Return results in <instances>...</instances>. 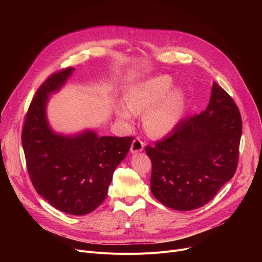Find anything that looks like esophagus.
Instances as JSON below:
<instances>
[{"label": "esophagus", "instance_id": "1", "mask_svg": "<svg viewBox=\"0 0 262 262\" xmlns=\"http://www.w3.org/2000/svg\"><path fill=\"white\" fill-rule=\"evenodd\" d=\"M144 147V142L140 140V138H136L130 146V152L132 153H138V152H142Z\"/></svg>", "mask_w": 262, "mask_h": 262}]
</instances>
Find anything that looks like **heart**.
Wrapping results in <instances>:
<instances>
[{"mask_svg": "<svg viewBox=\"0 0 262 262\" xmlns=\"http://www.w3.org/2000/svg\"><path fill=\"white\" fill-rule=\"evenodd\" d=\"M174 78L162 74L147 78L128 88L126 104L116 108L118 117L130 122L134 115L143 113V124L146 132L161 137L172 132L183 119L187 106V90L182 85H174Z\"/></svg>", "mask_w": 262, "mask_h": 262, "instance_id": "1", "label": "heart"}]
</instances>
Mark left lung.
<instances>
[{"label":"left lung","instance_id":"left-lung-1","mask_svg":"<svg viewBox=\"0 0 262 262\" xmlns=\"http://www.w3.org/2000/svg\"><path fill=\"white\" fill-rule=\"evenodd\" d=\"M241 134L237 105L214 81L204 112L183 119L166 138L146 145L153 195L180 211L207 204L237 170Z\"/></svg>","mask_w":262,"mask_h":262}]
</instances>
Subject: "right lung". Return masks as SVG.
<instances>
[{"label": "right lung", "instance_id": "add662e5", "mask_svg": "<svg viewBox=\"0 0 262 262\" xmlns=\"http://www.w3.org/2000/svg\"><path fill=\"white\" fill-rule=\"evenodd\" d=\"M74 68L52 74L39 87L25 117L22 146L37 193L54 208L82 215L98 208L133 137H99L93 130L67 136L55 133L47 118L50 94L57 92Z\"/></svg>", "mask_w": 262, "mask_h": 262}]
</instances>
